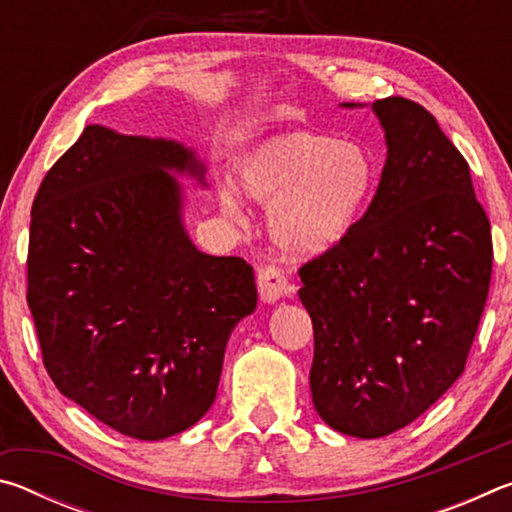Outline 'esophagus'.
<instances>
[{
    "mask_svg": "<svg viewBox=\"0 0 512 512\" xmlns=\"http://www.w3.org/2000/svg\"><path fill=\"white\" fill-rule=\"evenodd\" d=\"M257 289H259V298L264 302H277L284 296H291L293 287L284 275L282 268L277 266H262L257 271Z\"/></svg>",
    "mask_w": 512,
    "mask_h": 512,
    "instance_id": "34e87169",
    "label": "esophagus"
}]
</instances>
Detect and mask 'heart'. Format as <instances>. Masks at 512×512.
Returning <instances> with one entry per match:
<instances>
[{
	"mask_svg": "<svg viewBox=\"0 0 512 512\" xmlns=\"http://www.w3.org/2000/svg\"><path fill=\"white\" fill-rule=\"evenodd\" d=\"M235 185L250 201L268 203L266 228L291 257H316L350 235L377 185L370 151L357 140L291 128L259 140L239 162ZM221 210L237 219L241 201L223 187Z\"/></svg>",
	"mask_w": 512,
	"mask_h": 512,
	"instance_id": "1",
	"label": "heart"
}]
</instances>
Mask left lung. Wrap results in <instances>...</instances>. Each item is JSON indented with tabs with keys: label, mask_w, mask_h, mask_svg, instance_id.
Returning a JSON list of instances; mask_svg holds the SVG:
<instances>
[{
	"label": "left lung",
	"mask_w": 512,
	"mask_h": 512,
	"mask_svg": "<svg viewBox=\"0 0 512 512\" xmlns=\"http://www.w3.org/2000/svg\"><path fill=\"white\" fill-rule=\"evenodd\" d=\"M372 110L388 146L377 192L350 235L298 271L311 400L354 438L406 427L463 375L492 275L490 221L461 151L420 103Z\"/></svg>",
	"instance_id": "1"
}]
</instances>
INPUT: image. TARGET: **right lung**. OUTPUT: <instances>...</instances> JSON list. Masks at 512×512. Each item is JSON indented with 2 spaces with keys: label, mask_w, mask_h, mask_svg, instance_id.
Listing matches in <instances>:
<instances>
[{
  "label": "right lung",
  "mask_w": 512,
  "mask_h": 512,
  "mask_svg": "<svg viewBox=\"0 0 512 512\" xmlns=\"http://www.w3.org/2000/svg\"><path fill=\"white\" fill-rule=\"evenodd\" d=\"M169 171L205 183L183 144L94 124L47 171L31 210L27 302L49 377L137 440L210 411L232 329L257 307L253 266L192 244Z\"/></svg>",
  "instance_id": "obj_1"
}]
</instances>
